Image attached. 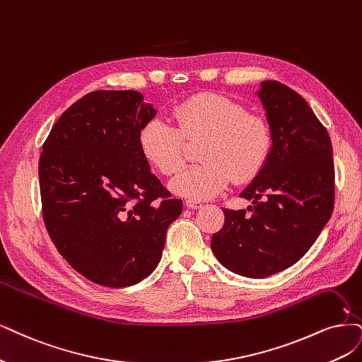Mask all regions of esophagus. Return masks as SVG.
<instances>
[{
  "label": "esophagus",
  "mask_w": 362,
  "mask_h": 362,
  "mask_svg": "<svg viewBox=\"0 0 362 362\" xmlns=\"http://www.w3.org/2000/svg\"><path fill=\"white\" fill-rule=\"evenodd\" d=\"M185 206L188 207V209H192V210H197V209H202L203 207V204L199 203V202H197V199H186Z\"/></svg>",
  "instance_id": "esophagus-1"
}]
</instances>
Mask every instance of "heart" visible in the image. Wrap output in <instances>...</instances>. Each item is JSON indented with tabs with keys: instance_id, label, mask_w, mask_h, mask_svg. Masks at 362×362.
I'll use <instances>...</instances> for the list:
<instances>
[{
	"instance_id": "obj_1",
	"label": "heart",
	"mask_w": 362,
	"mask_h": 362,
	"mask_svg": "<svg viewBox=\"0 0 362 362\" xmlns=\"http://www.w3.org/2000/svg\"><path fill=\"white\" fill-rule=\"evenodd\" d=\"M171 125L153 117L141 127V153L165 176L185 163V141L203 137L197 156L202 163L183 170L170 183L171 191L189 199L221 194L231 177L235 183L255 179L272 151V132L264 119L218 93H198L173 109Z\"/></svg>"
}]
</instances>
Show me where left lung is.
I'll list each match as a JSON object with an SVG mask.
<instances>
[{
  "label": "left lung",
  "instance_id": "left-lung-1",
  "mask_svg": "<svg viewBox=\"0 0 362 362\" xmlns=\"http://www.w3.org/2000/svg\"><path fill=\"white\" fill-rule=\"evenodd\" d=\"M272 132L269 160L240 192L253 206L223 210L211 250L230 272L264 279L304 257L334 207L332 146L327 129L296 90L265 80L255 92Z\"/></svg>",
  "mask_w": 362,
  "mask_h": 362
}]
</instances>
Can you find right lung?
<instances>
[{"instance_id":"1","label":"right lung","mask_w":362,"mask_h":362,"mask_svg":"<svg viewBox=\"0 0 362 362\" xmlns=\"http://www.w3.org/2000/svg\"><path fill=\"white\" fill-rule=\"evenodd\" d=\"M156 116L137 90H95L52 127L38 163L43 219L58 252L90 282L149 276L183 203L151 171L139 132Z\"/></svg>"}]
</instances>
